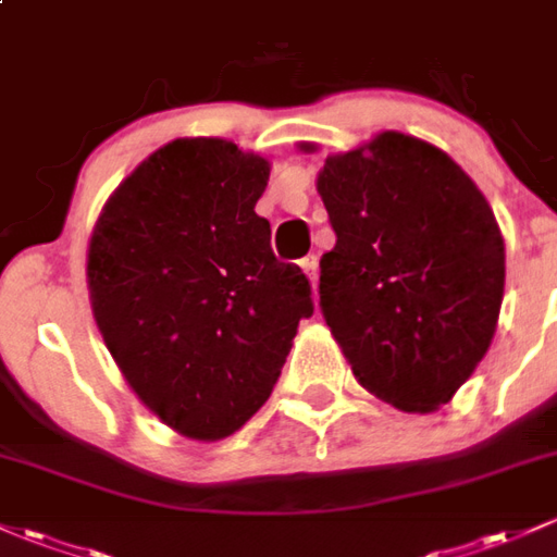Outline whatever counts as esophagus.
<instances>
[{
	"label": "esophagus",
	"mask_w": 557,
	"mask_h": 557,
	"mask_svg": "<svg viewBox=\"0 0 557 557\" xmlns=\"http://www.w3.org/2000/svg\"><path fill=\"white\" fill-rule=\"evenodd\" d=\"M300 265H302V271L308 273L310 284L315 286V278H319V257H315V255H308V257H302V260H300Z\"/></svg>",
	"instance_id": "esophagus-1"
}]
</instances>
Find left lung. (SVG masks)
<instances>
[{
	"label": "left lung",
	"instance_id": "8db88e82",
	"mask_svg": "<svg viewBox=\"0 0 557 557\" xmlns=\"http://www.w3.org/2000/svg\"><path fill=\"white\" fill-rule=\"evenodd\" d=\"M319 194L337 236L321 310L356 380L404 411L448 404L486 356L505 292L488 201L441 148L400 133L329 157Z\"/></svg>",
	"mask_w": 557,
	"mask_h": 557
}]
</instances>
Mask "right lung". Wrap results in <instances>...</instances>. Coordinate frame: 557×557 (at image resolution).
Segmentation results:
<instances>
[{
	"label": "right lung",
	"mask_w": 557,
	"mask_h": 557,
	"mask_svg": "<svg viewBox=\"0 0 557 557\" xmlns=\"http://www.w3.org/2000/svg\"><path fill=\"white\" fill-rule=\"evenodd\" d=\"M271 166L220 137L151 153L103 207L87 252L100 334L143 404L199 441L271 398L300 319V265L276 260L255 212Z\"/></svg>",
	"instance_id": "right-lung-1"
}]
</instances>
